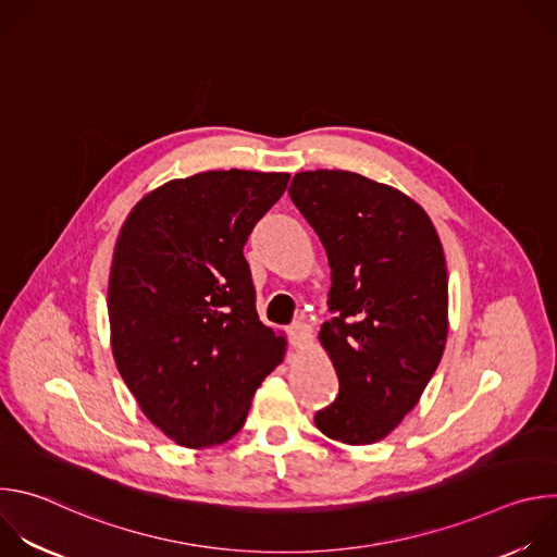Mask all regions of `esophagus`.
I'll list each match as a JSON object with an SVG mask.
<instances>
[{"mask_svg": "<svg viewBox=\"0 0 557 557\" xmlns=\"http://www.w3.org/2000/svg\"><path fill=\"white\" fill-rule=\"evenodd\" d=\"M288 337H290V344H293V346L301 348V346H306V344L310 342V326H308L306 322L297 320V322H293V324L288 326Z\"/></svg>", "mask_w": 557, "mask_h": 557, "instance_id": "esophagus-1", "label": "esophagus"}]
</instances>
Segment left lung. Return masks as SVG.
<instances>
[{
	"mask_svg": "<svg viewBox=\"0 0 557 557\" xmlns=\"http://www.w3.org/2000/svg\"><path fill=\"white\" fill-rule=\"evenodd\" d=\"M288 196L320 235L333 282L320 342L339 394L314 425L348 445L376 443L419 404L445 350L441 240L414 200L355 172H301Z\"/></svg>",
	"mask_w": 557,
	"mask_h": 557,
	"instance_id": "obj_1",
	"label": "left lung"
}]
</instances>
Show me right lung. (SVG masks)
Listing matches in <instances>:
<instances>
[{
	"mask_svg": "<svg viewBox=\"0 0 557 557\" xmlns=\"http://www.w3.org/2000/svg\"><path fill=\"white\" fill-rule=\"evenodd\" d=\"M288 174L202 172L145 196L112 260L108 312L116 368L145 417L178 445L228 441L282 361L256 310L245 245Z\"/></svg>",
	"mask_w": 557,
	"mask_h": 557,
	"instance_id": "1",
	"label": "right lung"
}]
</instances>
